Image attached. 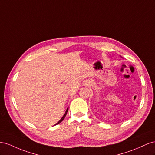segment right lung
<instances>
[{
	"instance_id": "right-lung-1",
	"label": "right lung",
	"mask_w": 155,
	"mask_h": 155,
	"mask_svg": "<svg viewBox=\"0 0 155 155\" xmlns=\"http://www.w3.org/2000/svg\"><path fill=\"white\" fill-rule=\"evenodd\" d=\"M68 108L67 109V110H66V111H65V113L64 114V116H63V117H61V119H60V120L58 122V123H56V125H58V123H61V121H62L63 120H64V118H65V116H66V115H67V113H68Z\"/></svg>"
}]
</instances>
